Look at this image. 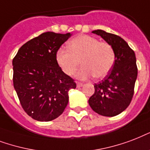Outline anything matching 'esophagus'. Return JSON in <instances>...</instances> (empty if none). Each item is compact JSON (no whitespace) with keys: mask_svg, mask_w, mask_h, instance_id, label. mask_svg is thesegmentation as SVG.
<instances>
[{"mask_svg":"<svg viewBox=\"0 0 150 150\" xmlns=\"http://www.w3.org/2000/svg\"><path fill=\"white\" fill-rule=\"evenodd\" d=\"M82 86H83V83H81V82H76V87L77 88H81Z\"/></svg>","mask_w":150,"mask_h":150,"instance_id":"34e87169","label":"esophagus"}]
</instances>
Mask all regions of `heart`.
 Returning a JSON list of instances; mask_svg holds the SVG:
<instances>
[{"label": "heart", "mask_w": 150, "mask_h": 150, "mask_svg": "<svg viewBox=\"0 0 150 150\" xmlns=\"http://www.w3.org/2000/svg\"><path fill=\"white\" fill-rule=\"evenodd\" d=\"M68 48H60L55 54L59 67L68 76L74 74L81 61L83 67L76 74V77L80 80H87L93 76L103 78L114 65L115 53L112 46L91 36L74 38L68 44Z\"/></svg>", "instance_id": "heart-1"}]
</instances>
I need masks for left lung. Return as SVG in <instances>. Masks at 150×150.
Instances as JSON below:
<instances>
[{"mask_svg":"<svg viewBox=\"0 0 150 150\" xmlns=\"http://www.w3.org/2000/svg\"><path fill=\"white\" fill-rule=\"evenodd\" d=\"M112 46L115 62L111 71L103 81L95 83V93L88 103L98 114L114 117L125 110L134 95L138 75L134 51L123 38L102 30L92 31Z\"/></svg>","mask_w":150,"mask_h":150,"instance_id":"left-lung-1","label":"left lung"}]
</instances>
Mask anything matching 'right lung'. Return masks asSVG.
<instances>
[{"instance_id": "right-lung-1", "label": "right lung", "mask_w": 150, "mask_h": 150, "mask_svg": "<svg viewBox=\"0 0 150 150\" xmlns=\"http://www.w3.org/2000/svg\"><path fill=\"white\" fill-rule=\"evenodd\" d=\"M71 33L46 32L22 46L12 60L13 84L22 107L33 119L51 121L69 102L74 80L60 69L55 54Z\"/></svg>"}]
</instances>
